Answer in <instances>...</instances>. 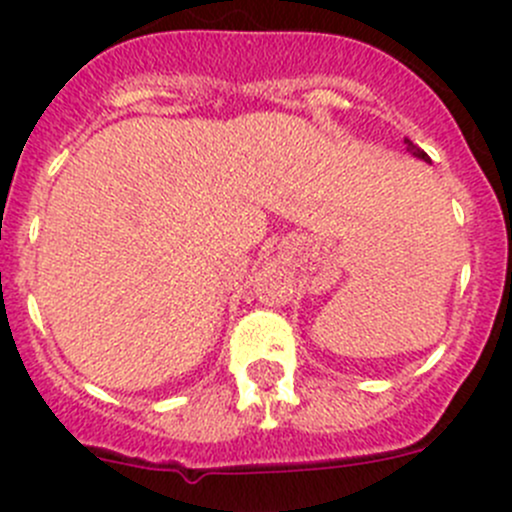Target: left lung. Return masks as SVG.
Listing matches in <instances>:
<instances>
[{
	"mask_svg": "<svg viewBox=\"0 0 512 512\" xmlns=\"http://www.w3.org/2000/svg\"><path fill=\"white\" fill-rule=\"evenodd\" d=\"M406 143H409V151H411V153H414V156H416V158H421V160H426V163H431V158H428V156H426V153H423V151H421V148H418V146H414V143H411V141H406Z\"/></svg>",
	"mask_w": 512,
	"mask_h": 512,
	"instance_id": "obj_1",
	"label": "left lung"
}]
</instances>
